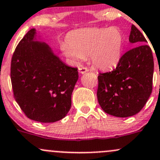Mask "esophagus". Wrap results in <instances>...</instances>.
I'll list each match as a JSON object with an SVG mask.
<instances>
[{
    "label": "esophagus",
    "instance_id": "esophagus-1",
    "mask_svg": "<svg viewBox=\"0 0 160 160\" xmlns=\"http://www.w3.org/2000/svg\"><path fill=\"white\" fill-rule=\"evenodd\" d=\"M89 70L87 67H80L79 68V72H80L81 74H83V73H87V72H88Z\"/></svg>",
    "mask_w": 160,
    "mask_h": 160
}]
</instances>
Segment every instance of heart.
Returning <instances> with one entry per match:
<instances>
[{
  "label": "heart",
  "instance_id": "1",
  "mask_svg": "<svg viewBox=\"0 0 160 160\" xmlns=\"http://www.w3.org/2000/svg\"><path fill=\"white\" fill-rule=\"evenodd\" d=\"M123 41L122 33L117 28H83L70 32L60 48L75 63L89 56L94 67L109 70L120 63Z\"/></svg>",
  "mask_w": 160,
  "mask_h": 160
}]
</instances>
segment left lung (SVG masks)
<instances>
[{"instance_id":"1","label":"left lung","mask_w":160,"mask_h":160,"mask_svg":"<svg viewBox=\"0 0 160 160\" xmlns=\"http://www.w3.org/2000/svg\"><path fill=\"white\" fill-rule=\"evenodd\" d=\"M129 40L138 46L124 53L112 71L98 76L99 104L104 112L117 117L138 113L152 90L154 62L151 48L134 25Z\"/></svg>"}]
</instances>
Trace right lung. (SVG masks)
<instances>
[{
	"label": "right lung",
	"mask_w": 160,
	"mask_h": 160,
	"mask_svg": "<svg viewBox=\"0 0 160 160\" xmlns=\"http://www.w3.org/2000/svg\"><path fill=\"white\" fill-rule=\"evenodd\" d=\"M36 30L25 34L14 50L11 65L13 96L25 115L40 122H54L67 116L78 80L77 68L65 64Z\"/></svg>",
	"instance_id": "obj_1"
}]
</instances>
